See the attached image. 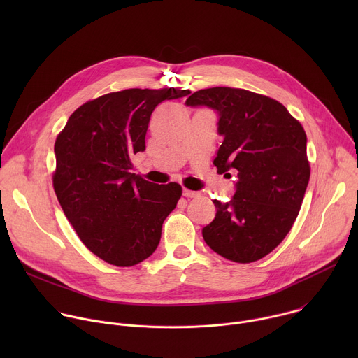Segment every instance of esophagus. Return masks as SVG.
Masks as SVG:
<instances>
[{
    "label": "esophagus",
    "mask_w": 358,
    "mask_h": 358,
    "mask_svg": "<svg viewBox=\"0 0 358 358\" xmlns=\"http://www.w3.org/2000/svg\"><path fill=\"white\" fill-rule=\"evenodd\" d=\"M182 195L187 196V198H196V196L199 195V192L191 191V189H188V188H184V189H182Z\"/></svg>",
    "instance_id": "esophagus-1"
}]
</instances>
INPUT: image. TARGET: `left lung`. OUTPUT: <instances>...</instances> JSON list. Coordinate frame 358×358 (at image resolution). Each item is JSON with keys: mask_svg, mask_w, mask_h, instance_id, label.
I'll use <instances>...</instances> for the list:
<instances>
[{"mask_svg": "<svg viewBox=\"0 0 358 358\" xmlns=\"http://www.w3.org/2000/svg\"><path fill=\"white\" fill-rule=\"evenodd\" d=\"M187 106L218 115L224 137L214 166L238 173L229 202L214 199V221L202 228L207 245L221 257L250 264L271 253L289 234L310 178L301 124L278 100L235 87L192 93Z\"/></svg>", "mask_w": 358, "mask_h": 358, "instance_id": "obj_1", "label": "left lung"}]
</instances>
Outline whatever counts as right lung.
<instances>
[{"instance_id":"1","label":"right lung","mask_w":358,"mask_h":358,"mask_svg":"<svg viewBox=\"0 0 358 358\" xmlns=\"http://www.w3.org/2000/svg\"><path fill=\"white\" fill-rule=\"evenodd\" d=\"M187 89H126L87 101L55 141L54 188L80 241L115 266H133L156 250L162 227L182 194L177 182L152 184L130 173L145 150L152 110Z\"/></svg>"}]
</instances>
